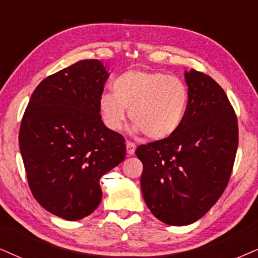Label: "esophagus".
I'll return each mask as SVG.
<instances>
[{
    "label": "esophagus",
    "mask_w": 258,
    "mask_h": 258,
    "mask_svg": "<svg viewBox=\"0 0 258 258\" xmlns=\"http://www.w3.org/2000/svg\"><path fill=\"white\" fill-rule=\"evenodd\" d=\"M126 151L128 153L130 156L135 155V151H136V144L132 142H127L126 143Z\"/></svg>",
    "instance_id": "obj_1"
}]
</instances>
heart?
<instances>
[{"label":"heart","instance_id":"b5f03b06","mask_svg":"<svg viewBox=\"0 0 258 258\" xmlns=\"http://www.w3.org/2000/svg\"><path fill=\"white\" fill-rule=\"evenodd\" d=\"M113 90L103 93L99 101L102 121L112 131L121 127L127 108L136 132L153 140L167 139L177 132L187 114V87L167 74L126 71L113 83Z\"/></svg>","mask_w":258,"mask_h":258}]
</instances>
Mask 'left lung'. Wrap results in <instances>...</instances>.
<instances>
[{
	"label": "left lung",
	"instance_id": "8db88e82",
	"mask_svg": "<svg viewBox=\"0 0 258 258\" xmlns=\"http://www.w3.org/2000/svg\"><path fill=\"white\" fill-rule=\"evenodd\" d=\"M184 78L189 103L180 128L136 150L146 206L172 226L193 224L211 210L229 183L238 148L237 116L223 88L194 69Z\"/></svg>",
	"mask_w": 258,
	"mask_h": 258
}]
</instances>
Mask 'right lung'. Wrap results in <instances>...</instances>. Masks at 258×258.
Segmentation results:
<instances>
[{"instance_id":"obj_1","label":"right lung","mask_w":258,"mask_h":258,"mask_svg":"<svg viewBox=\"0 0 258 258\" xmlns=\"http://www.w3.org/2000/svg\"><path fill=\"white\" fill-rule=\"evenodd\" d=\"M108 76L99 59L77 61L42 80L22 116L19 144L29 188L45 210L65 220L96 210L100 178L125 159V139L100 115Z\"/></svg>"}]
</instances>
